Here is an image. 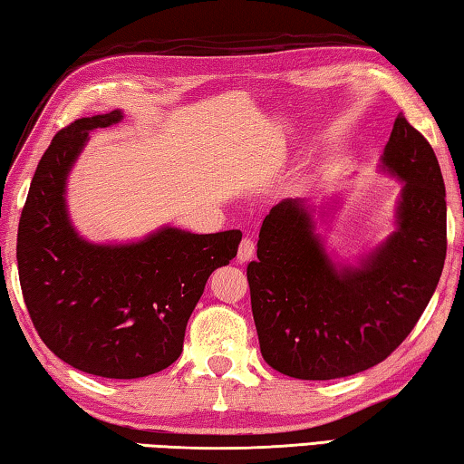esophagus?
<instances>
[{
    "instance_id": "esophagus-1",
    "label": "esophagus",
    "mask_w": 464,
    "mask_h": 464,
    "mask_svg": "<svg viewBox=\"0 0 464 464\" xmlns=\"http://www.w3.org/2000/svg\"><path fill=\"white\" fill-rule=\"evenodd\" d=\"M254 254H256L254 241H251L249 237H243L241 246H239V251H237V262L239 264H246V262L251 260V257H254Z\"/></svg>"
}]
</instances>
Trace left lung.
<instances>
[{
  "label": "left lung",
  "instance_id": "8db88e82",
  "mask_svg": "<svg viewBox=\"0 0 464 464\" xmlns=\"http://www.w3.org/2000/svg\"><path fill=\"white\" fill-rule=\"evenodd\" d=\"M379 171L397 178L392 231L345 260L319 225L335 208L285 198L266 215L247 266L266 362L303 381L342 379L382 362L418 324L446 257V190L434 149L403 114ZM337 204V202H335Z\"/></svg>",
  "mask_w": 464,
  "mask_h": 464
}]
</instances>
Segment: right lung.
I'll list each match as a JSON object with an SVG mask.
<instances>
[{
  "label": "right lung",
  "mask_w": 464,
  "mask_h": 464,
  "mask_svg": "<svg viewBox=\"0 0 464 464\" xmlns=\"http://www.w3.org/2000/svg\"><path fill=\"white\" fill-rule=\"evenodd\" d=\"M122 110L59 130L34 171L18 227L20 286L54 356L104 379H140L174 364L204 285L237 256L241 231L198 235L163 225L119 243L85 239L69 217L67 179L90 132Z\"/></svg>",
  "instance_id": "1"
}]
</instances>
